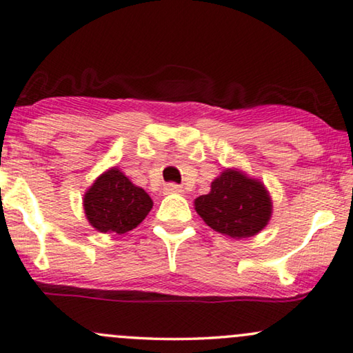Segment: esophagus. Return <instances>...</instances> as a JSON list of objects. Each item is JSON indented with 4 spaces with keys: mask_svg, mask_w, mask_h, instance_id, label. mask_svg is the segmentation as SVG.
<instances>
[{
    "mask_svg": "<svg viewBox=\"0 0 353 353\" xmlns=\"http://www.w3.org/2000/svg\"><path fill=\"white\" fill-rule=\"evenodd\" d=\"M164 189L167 194H183L185 192V189H183L180 185H175V183H168Z\"/></svg>",
    "mask_w": 353,
    "mask_h": 353,
    "instance_id": "34e87169",
    "label": "esophagus"
}]
</instances>
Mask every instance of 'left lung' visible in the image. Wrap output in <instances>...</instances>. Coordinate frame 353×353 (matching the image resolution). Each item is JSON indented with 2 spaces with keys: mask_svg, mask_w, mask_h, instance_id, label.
<instances>
[{
  "mask_svg": "<svg viewBox=\"0 0 353 353\" xmlns=\"http://www.w3.org/2000/svg\"><path fill=\"white\" fill-rule=\"evenodd\" d=\"M210 188V192L194 201V208L213 231L231 239H247L268 226L272 199L263 181L239 168H224Z\"/></svg>",
  "mask_w": 353,
  "mask_h": 353,
  "instance_id": "8db88e82",
  "label": "left lung"
}]
</instances>
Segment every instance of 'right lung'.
<instances>
[{"label":"right lung","mask_w":353,"mask_h":353,"mask_svg":"<svg viewBox=\"0 0 353 353\" xmlns=\"http://www.w3.org/2000/svg\"><path fill=\"white\" fill-rule=\"evenodd\" d=\"M83 207L89 224L99 232L125 234L148 216L152 199L124 172L111 167L84 192Z\"/></svg>","instance_id":"obj_1"}]
</instances>
